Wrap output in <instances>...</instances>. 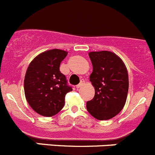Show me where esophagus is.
Returning a JSON list of instances; mask_svg holds the SVG:
<instances>
[{"instance_id":"1","label":"esophagus","mask_w":155,"mask_h":155,"mask_svg":"<svg viewBox=\"0 0 155 155\" xmlns=\"http://www.w3.org/2000/svg\"><path fill=\"white\" fill-rule=\"evenodd\" d=\"M83 85H84V80H81V82L79 83V84H78L76 87L77 88V89H79V88H80L81 86H83Z\"/></svg>"}]
</instances>
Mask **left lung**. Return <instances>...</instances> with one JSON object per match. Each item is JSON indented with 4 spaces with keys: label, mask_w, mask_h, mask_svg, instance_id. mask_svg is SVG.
<instances>
[{
    "label": "left lung",
    "mask_w": 155,
    "mask_h": 155,
    "mask_svg": "<svg viewBox=\"0 0 155 155\" xmlns=\"http://www.w3.org/2000/svg\"><path fill=\"white\" fill-rule=\"evenodd\" d=\"M93 65L90 81L95 88L93 100L86 109L93 117L106 120L114 117L124 108L127 97L129 79L124 62L112 51H90Z\"/></svg>",
    "instance_id": "1"
}]
</instances>
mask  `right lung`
<instances>
[{"mask_svg":"<svg viewBox=\"0 0 155 155\" xmlns=\"http://www.w3.org/2000/svg\"><path fill=\"white\" fill-rule=\"evenodd\" d=\"M68 52L47 50L38 55L26 71L24 90L30 107L37 114L52 117L63 108L66 93L72 91L65 75L59 71L60 63Z\"/></svg>","mask_w":155,"mask_h":155,"instance_id":"1","label":"right lung"}]
</instances>
